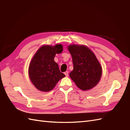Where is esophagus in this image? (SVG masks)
I'll return each instance as SVG.
<instances>
[{
  "mask_svg": "<svg viewBox=\"0 0 130 130\" xmlns=\"http://www.w3.org/2000/svg\"><path fill=\"white\" fill-rule=\"evenodd\" d=\"M64 74L65 75V76H66V77H68V75H69V72L68 71H65L64 72Z\"/></svg>",
  "mask_w": 130,
  "mask_h": 130,
  "instance_id": "34e87169",
  "label": "esophagus"
}]
</instances>
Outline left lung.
I'll return each mask as SVG.
<instances>
[{
    "mask_svg": "<svg viewBox=\"0 0 130 130\" xmlns=\"http://www.w3.org/2000/svg\"><path fill=\"white\" fill-rule=\"evenodd\" d=\"M68 49L74 65L69 75L72 80L83 91L94 87L102 77V68L93 52L84 45H69Z\"/></svg>",
    "mask_w": 130,
    "mask_h": 130,
    "instance_id": "1",
    "label": "left lung"
}]
</instances>
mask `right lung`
<instances>
[{
	"label": "right lung",
	"instance_id": "obj_1",
	"mask_svg": "<svg viewBox=\"0 0 130 130\" xmlns=\"http://www.w3.org/2000/svg\"><path fill=\"white\" fill-rule=\"evenodd\" d=\"M63 51L62 44L44 45L35 53L28 68V75L35 87L42 92H49L65 75L60 71L54 61L56 54Z\"/></svg>",
	"mask_w": 130,
	"mask_h": 130
}]
</instances>
